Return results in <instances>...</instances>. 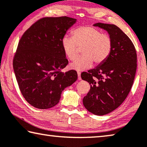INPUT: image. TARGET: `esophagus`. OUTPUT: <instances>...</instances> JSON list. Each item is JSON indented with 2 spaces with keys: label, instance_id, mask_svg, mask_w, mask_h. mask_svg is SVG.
<instances>
[{
  "label": "esophagus",
  "instance_id": "esophagus-1",
  "mask_svg": "<svg viewBox=\"0 0 147 147\" xmlns=\"http://www.w3.org/2000/svg\"><path fill=\"white\" fill-rule=\"evenodd\" d=\"M77 74H78V79L79 80H81V76H80V73L79 71L77 72Z\"/></svg>",
  "mask_w": 147,
  "mask_h": 147
}]
</instances>
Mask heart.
<instances>
[{"label": "heart", "instance_id": "1", "mask_svg": "<svg viewBox=\"0 0 147 147\" xmlns=\"http://www.w3.org/2000/svg\"><path fill=\"white\" fill-rule=\"evenodd\" d=\"M73 36H64L61 40L63 50L70 60L78 55V47H83L82 55L71 64L72 69L84 71L96 64L104 62L108 58L113 48V40L107 34L94 27L82 26L73 31Z\"/></svg>", "mask_w": 147, "mask_h": 147}]
</instances>
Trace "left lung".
I'll list each match as a JSON object with an SVG mask.
<instances>
[{"label":"left lung","mask_w":147,"mask_h":147,"mask_svg":"<svg viewBox=\"0 0 147 147\" xmlns=\"http://www.w3.org/2000/svg\"><path fill=\"white\" fill-rule=\"evenodd\" d=\"M94 26L109 32L113 48L108 58L96 68L81 73L90 90L83 98L84 106L102 116L117 109L129 94L137 69V53L130 38L114 24L97 23Z\"/></svg>","instance_id":"left-lung-1"}]
</instances>
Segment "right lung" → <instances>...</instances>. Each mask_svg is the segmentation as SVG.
<instances>
[{"mask_svg":"<svg viewBox=\"0 0 147 147\" xmlns=\"http://www.w3.org/2000/svg\"><path fill=\"white\" fill-rule=\"evenodd\" d=\"M76 19L45 17L23 33L13 59V68L25 99L37 109L52 108L59 103L65 88L75 82L74 70L63 73L69 63L62 38Z\"/></svg>","mask_w":147,"mask_h":147,"instance_id":"add662e5","label":"right lung"}]
</instances>
